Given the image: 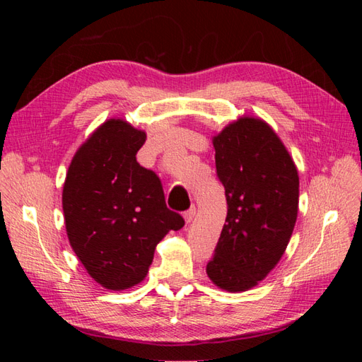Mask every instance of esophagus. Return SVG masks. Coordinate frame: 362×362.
<instances>
[{
    "label": "esophagus",
    "mask_w": 362,
    "mask_h": 362,
    "mask_svg": "<svg viewBox=\"0 0 362 362\" xmlns=\"http://www.w3.org/2000/svg\"><path fill=\"white\" fill-rule=\"evenodd\" d=\"M194 216H196V208L194 206H192L190 210H187L184 213V218H185V223H190L193 218H194Z\"/></svg>",
    "instance_id": "34e87169"
}]
</instances>
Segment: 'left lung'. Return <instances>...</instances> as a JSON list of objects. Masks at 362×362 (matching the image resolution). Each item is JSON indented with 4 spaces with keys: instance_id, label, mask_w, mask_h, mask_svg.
I'll list each match as a JSON object with an SVG mask.
<instances>
[{
    "instance_id": "obj_1",
    "label": "left lung",
    "mask_w": 362,
    "mask_h": 362,
    "mask_svg": "<svg viewBox=\"0 0 362 362\" xmlns=\"http://www.w3.org/2000/svg\"><path fill=\"white\" fill-rule=\"evenodd\" d=\"M228 213L206 275L218 288L246 291L278 264L293 234L299 175L264 120L240 117L213 137Z\"/></svg>"
}]
</instances>
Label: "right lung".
<instances>
[{
	"label": "right lung",
	"mask_w": 362,
	"mask_h": 362,
	"mask_svg": "<svg viewBox=\"0 0 362 362\" xmlns=\"http://www.w3.org/2000/svg\"><path fill=\"white\" fill-rule=\"evenodd\" d=\"M145 131L108 119L76 151L63 185L69 243L87 273L108 290L145 279L156 246L184 226L166 206L156 172L141 168Z\"/></svg>",
	"instance_id": "add662e5"
}]
</instances>
